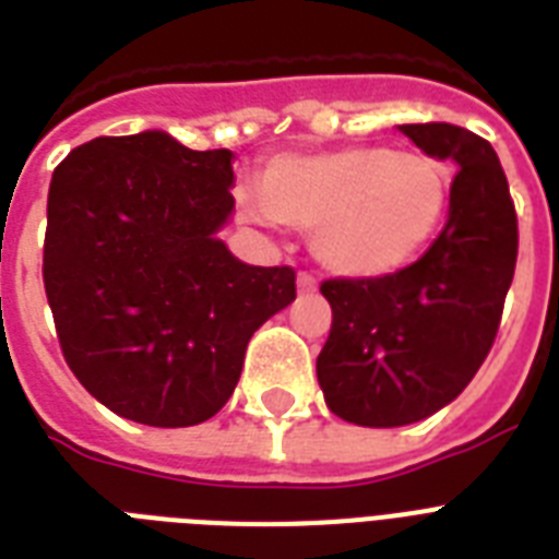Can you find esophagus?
<instances>
[{"label": "esophagus", "mask_w": 559, "mask_h": 559, "mask_svg": "<svg viewBox=\"0 0 559 559\" xmlns=\"http://www.w3.org/2000/svg\"><path fill=\"white\" fill-rule=\"evenodd\" d=\"M298 289L301 293H316V278L310 272H298Z\"/></svg>", "instance_id": "esophagus-1"}]
</instances>
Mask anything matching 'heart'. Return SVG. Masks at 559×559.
Here are the masks:
<instances>
[{
    "label": "heart",
    "mask_w": 559,
    "mask_h": 559,
    "mask_svg": "<svg viewBox=\"0 0 559 559\" xmlns=\"http://www.w3.org/2000/svg\"><path fill=\"white\" fill-rule=\"evenodd\" d=\"M443 162L391 147L287 153L258 177L254 217L316 231L331 270L377 278L403 270L438 235L450 209Z\"/></svg>",
    "instance_id": "1"
}]
</instances>
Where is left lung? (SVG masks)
I'll return each instance as SVG.
<instances>
[{"label": "left lung", "mask_w": 559, "mask_h": 559, "mask_svg": "<svg viewBox=\"0 0 559 559\" xmlns=\"http://www.w3.org/2000/svg\"><path fill=\"white\" fill-rule=\"evenodd\" d=\"M400 133L459 165L450 217L420 261L324 281L333 322L316 359L333 415L377 429L424 420L467 389L493 348L520 252L511 188L487 139L447 121Z\"/></svg>", "instance_id": "1"}]
</instances>
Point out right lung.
I'll return each instance as SVG.
<instances>
[{"label": "right lung", "instance_id": "add662e5", "mask_svg": "<svg viewBox=\"0 0 559 559\" xmlns=\"http://www.w3.org/2000/svg\"><path fill=\"white\" fill-rule=\"evenodd\" d=\"M231 179V151L159 130L100 135L55 168L43 284L57 340L83 389L127 420L217 415L252 333L296 298L293 266H249L214 237Z\"/></svg>", "mask_w": 559, "mask_h": 559}]
</instances>
